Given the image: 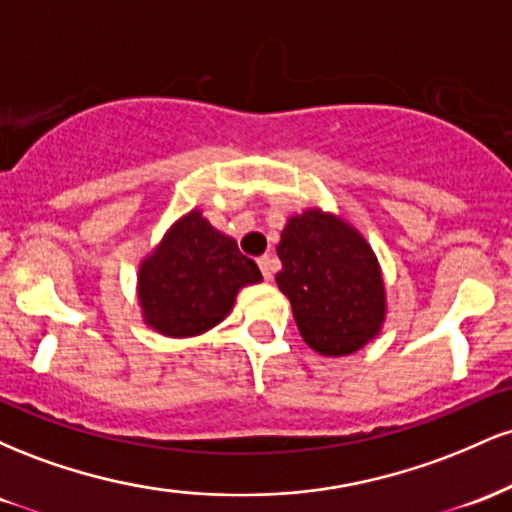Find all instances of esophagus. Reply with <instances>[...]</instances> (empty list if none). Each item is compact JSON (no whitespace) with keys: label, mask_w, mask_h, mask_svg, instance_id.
Instances as JSON below:
<instances>
[{"label":"esophagus","mask_w":512,"mask_h":512,"mask_svg":"<svg viewBox=\"0 0 512 512\" xmlns=\"http://www.w3.org/2000/svg\"><path fill=\"white\" fill-rule=\"evenodd\" d=\"M257 264H260L264 279L272 281L274 279V272H276V269H279V262H276L272 255H264V257H260V260H257Z\"/></svg>","instance_id":"1"}]
</instances>
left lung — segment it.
Masks as SVG:
<instances>
[{
    "label": "left lung",
    "instance_id": "8db88e82",
    "mask_svg": "<svg viewBox=\"0 0 512 512\" xmlns=\"http://www.w3.org/2000/svg\"><path fill=\"white\" fill-rule=\"evenodd\" d=\"M276 255L284 264L276 284L310 349L351 356L383 332V269L366 236L342 214L310 207L289 216Z\"/></svg>",
    "mask_w": 512,
    "mask_h": 512
}]
</instances>
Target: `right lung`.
<instances>
[{
	"label": "right lung",
	"instance_id": "add662e5",
	"mask_svg": "<svg viewBox=\"0 0 512 512\" xmlns=\"http://www.w3.org/2000/svg\"><path fill=\"white\" fill-rule=\"evenodd\" d=\"M260 281L236 240L216 231L202 209H190L139 262L137 301L149 330L187 339L226 320L240 289Z\"/></svg>",
	"mask_w": 512,
	"mask_h": 512
}]
</instances>
